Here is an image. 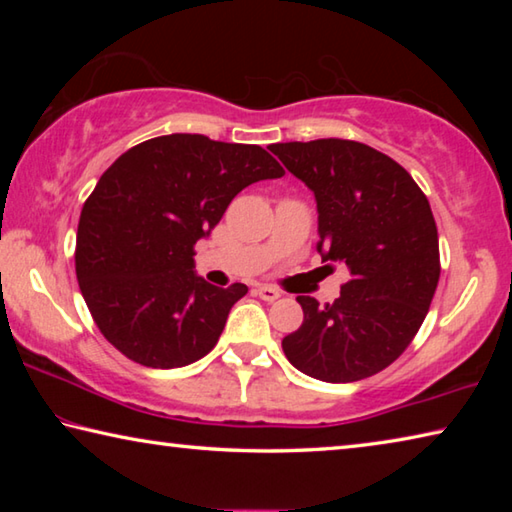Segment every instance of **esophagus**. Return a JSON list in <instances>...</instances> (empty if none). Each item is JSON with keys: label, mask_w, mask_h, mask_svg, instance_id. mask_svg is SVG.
Segmentation results:
<instances>
[{"label": "esophagus", "mask_w": 512, "mask_h": 512, "mask_svg": "<svg viewBox=\"0 0 512 512\" xmlns=\"http://www.w3.org/2000/svg\"><path fill=\"white\" fill-rule=\"evenodd\" d=\"M255 293H257V296L262 298V300H266V302H273V300H277V298L282 296V293L277 291L275 287H271V284H259V287L255 289Z\"/></svg>", "instance_id": "34e87169"}]
</instances>
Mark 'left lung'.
<instances>
[{
	"instance_id": "8db88e82",
	"label": "left lung",
	"mask_w": 512,
	"mask_h": 512,
	"mask_svg": "<svg viewBox=\"0 0 512 512\" xmlns=\"http://www.w3.org/2000/svg\"><path fill=\"white\" fill-rule=\"evenodd\" d=\"M271 151L316 196L323 262L350 271L332 305L298 296L305 320L282 350L300 372L329 384L377 375L409 348L438 287L427 196L402 164L368 144L329 137Z\"/></svg>"
}]
</instances>
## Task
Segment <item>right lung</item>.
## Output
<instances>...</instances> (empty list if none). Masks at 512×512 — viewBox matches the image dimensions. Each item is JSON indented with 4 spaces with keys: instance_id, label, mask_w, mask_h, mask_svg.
I'll list each match as a JSON object with an SVG mask.
<instances>
[{
    "instance_id": "add662e5",
    "label": "right lung",
    "mask_w": 512,
    "mask_h": 512,
    "mask_svg": "<svg viewBox=\"0 0 512 512\" xmlns=\"http://www.w3.org/2000/svg\"><path fill=\"white\" fill-rule=\"evenodd\" d=\"M284 169L255 144L173 133L110 164L85 201L76 277L94 323L146 368H183L210 352L246 284L214 287L194 271V246L248 185Z\"/></svg>"
}]
</instances>
